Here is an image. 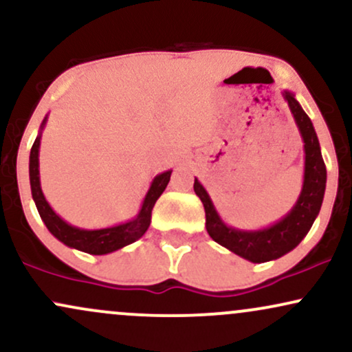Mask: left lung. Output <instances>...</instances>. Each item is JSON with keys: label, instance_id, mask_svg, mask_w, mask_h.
<instances>
[{"label": "left lung", "instance_id": "left-lung-1", "mask_svg": "<svg viewBox=\"0 0 352 352\" xmlns=\"http://www.w3.org/2000/svg\"><path fill=\"white\" fill-rule=\"evenodd\" d=\"M283 98L288 102L305 144V175H302V188L296 204L281 220L261 230H238L230 227L218 215L204 185L197 179L193 184L197 197L204 204L205 218H207L205 227L208 235L218 245L225 246L230 252L252 263L278 260L283 254L296 248L313 227L324 199L326 165L321 155L316 131L293 92L283 91Z\"/></svg>", "mask_w": 352, "mask_h": 352}]
</instances>
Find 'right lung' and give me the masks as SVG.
I'll use <instances>...</instances> for the list:
<instances>
[{
    "instance_id": "right-lung-1",
    "label": "right lung",
    "mask_w": 352,
    "mask_h": 352,
    "mask_svg": "<svg viewBox=\"0 0 352 352\" xmlns=\"http://www.w3.org/2000/svg\"><path fill=\"white\" fill-rule=\"evenodd\" d=\"M46 120L47 116L44 117L41 131H39L33 147H31L30 184L36 208H38L39 217H41V220L44 221L47 230L66 246L89 254H107L117 252V250L124 248V246L139 240V238L147 232L148 225H151L152 208L153 205H155V201L159 200V197L164 193L165 187L168 185L172 170L159 173V175L152 180L151 188H148L147 195H145V199L142 201V207H140L137 217L132 218V220L125 221V223L116 225V227L99 230H84L74 227V225H69L66 220H63V218L51 208V205L47 204L46 197H44L41 190V180H39V145H41V132L44 125H46Z\"/></svg>"
}]
</instances>
